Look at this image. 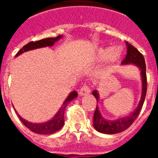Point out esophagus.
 I'll list each match as a JSON object with an SVG mask.
<instances>
[{"mask_svg": "<svg viewBox=\"0 0 158 158\" xmlns=\"http://www.w3.org/2000/svg\"><path fill=\"white\" fill-rule=\"evenodd\" d=\"M90 92V87H89L88 85H84L81 87V89H79V95L80 96H85V95H87Z\"/></svg>", "mask_w": 158, "mask_h": 158, "instance_id": "1", "label": "esophagus"}]
</instances>
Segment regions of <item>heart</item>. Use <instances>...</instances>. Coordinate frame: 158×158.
Masks as SVG:
<instances>
[{
    "instance_id": "1",
    "label": "heart",
    "mask_w": 158,
    "mask_h": 158,
    "mask_svg": "<svg viewBox=\"0 0 158 158\" xmlns=\"http://www.w3.org/2000/svg\"><path fill=\"white\" fill-rule=\"evenodd\" d=\"M121 49L120 48H106L101 50L99 52V56L102 58H107L111 57L113 59L118 58L121 55Z\"/></svg>"
}]
</instances>
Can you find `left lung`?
Listing matches in <instances>:
<instances>
[{
	"label": "left lung",
	"instance_id": "8db88e82",
	"mask_svg": "<svg viewBox=\"0 0 158 158\" xmlns=\"http://www.w3.org/2000/svg\"><path fill=\"white\" fill-rule=\"evenodd\" d=\"M127 45V54H126L125 58L123 60V64H129L133 63L139 67L140 70V74H141V79H142V94H141V98L139 101V103L137 108L135 112H133L130 115L124 118L117 119L114 121H108L103 118L102 116L98 109V106H96V111L94 113L93 117V126L94 128L100 133L103 134H107V135H113V134H118L128 129L129 126L132 124L134 121L137 118L139 115L140 110L142 108L143 103L145 101L146 95V89H147V81H146V62L145 58L140 52L133 45H131L128 41H126ZM93 96H95L96 100H99L98 92L96 90H94L92 92Z\"/></svg>",
	"mask_w": 158,
	"mask_h": 158
}]
</instances>
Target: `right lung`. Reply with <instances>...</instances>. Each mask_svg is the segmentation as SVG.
I'll list each match as a JSON object with an SVG mask.
<instances>
[{"mask_svg":"<svg viewBox=\"0 0 158 158\" xmlns=\"http://www.w3.org/2000/svg\"><path fill=\"white\" fill-rule=\"evenodd\" d=\"M62 37V35H58L55 37V38H45V39L40 40H37V41H31L25 45L22 49H20L17 56L22 54L23 52H28L30 50H34V49L41 48V47H46V46H52L55 44L56 41H57ZM78 96V93L76 91H73L69 94V96L67 97V99L64 101V102L60 107V109L56 114L54 118L50 120L48 122L42 123H33L28 122L19 115V118L24 125L29 129L33 132L36 133V134H40V135H48V134H52L56 131H58L59 129L62 128L63 124H64V110H65L66 106H68L69 102H71L73 99H74Z\"/></svg>","mask_w":158,"mask_h":158,"instance_id":"obj_1","label":"right lung"}]
</instances>
